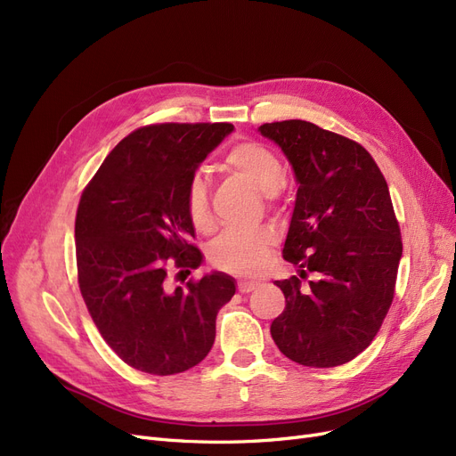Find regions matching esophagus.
Listing matches in <instances>:
<instances>
[{"label": "esophagus", "mask_w": 456, "mask_h": 456, "mask_svg": "<svg viewBox=\"0 0 456 456\" xmlns=\"http://www.w3.org/2000/svg\"><path fill=\"white\" fill-rule=\"evenodd\" d=\"M256 286H258L256 282H248V281H240L238 282V289L241 291V294H248V291H252Z\"/></svg>", "instance_id": "obj_1"}]
</instances>
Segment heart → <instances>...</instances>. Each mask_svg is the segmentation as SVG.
<instances>
[{"instance_id":"obj_1","label":"heart","mask_w":456,"mask_h":456,"mask_svg":"<svg viewBox=\"0 0 456 456\" xmlns=\"http://www.w3.org/2000/svg\"><path fill=\"white\" fill-rule=\"evenodd\" d=\"M224 167L265 196L277 194L284 185V167L281 159L260 142L245 140L232 145L224 157ZM185 204L192 226L198 232H209L213 228V215L208 183L202 175L191 179ZM271 245L273 233L267 230L228 232L213 245L211 262L223 271L252 275L265 264Z\"/></svg>"}]
</instances>
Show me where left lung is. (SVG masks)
<instances>
[{
    "mask_svg": "<svg viewBox=\"0 0 456 456\" xmlns=\"http://www.w3.org/2000/svg\"><path fill=\"white\" fill-rule=\"evenodd\" d=\"M258 133L297 181L282 248L297 275L275 281L286 306L271 337L299 365H344L372 342L395 294L403 241L386 177L362 145L314 123H265ZM306 272L314 279L303 285Z\"/></svg>",
    "mask_w": 456,
    "mask_h": 456,
    "instance_id": "8db88e82",
    "label": "left lung"
}]
</instances>
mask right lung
<instances>
[{
  "instance_id": "right-lung-1",
  "label": "right lung",
  "mask_w": 456,
  "mask_h": 456,
  "mask_svg": "<svg viewBox=\"0 0 456 456\" xmlns=\"http://www.w3.org/2000/svg\"><path fill=\"white\" fill-rule=\"evenodd\" d=\"M233 133L230 123H162L123 138L86 187L77 213L78 284L106 344L136 370L170 376L202 361L235 279L211 271L167 288L202 265L192 245L187 187L200 162ZM174 257L172 263L169 258Z\"/></svg>"
}]
</instances>
